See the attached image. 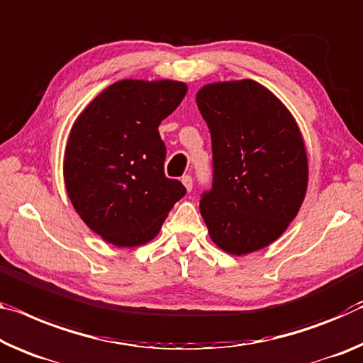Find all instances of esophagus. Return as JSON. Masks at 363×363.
<instances>
[{"label": "esophagus", "instance_id": "obj_1", "mask_svg": "<svg viewBox=\"0 0 363 363\" xmlns=\"http://www.w3.org/2000/svg\"><path fill=\"white\" fill-rule=\"evenodd\" d=\"M182 184L184 186H186V189L189 192L192 191V187H194V179H192V176L191 174H186V176H182Z\"/></svg>", "mask_w": 363, "mask_h": 363}]
</instances>
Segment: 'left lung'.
<instances>
[{
  "label": "left lung",
  "instance_id": "left-lung-1",
  "mask_svg": "<svg viewBox=\"0 0 363 363\" xmlns=\"http://www.w3.org/2000/svg\"><path fill=\"white\" fill-rule=\"evenodd\" d=\"M197 106L211 135L213 181L200 200L210 238L233 255L260 250L286 231L306 197L301 130L250 79L206 85Z\"/></svg>",
  "mask_w": 363,
  "mask_h": 363
}]
</instances>
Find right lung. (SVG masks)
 Wrapping results in <instances>:
<instances>
[{"instance_id":"add662e5","label":"right lung","mask_w":363,"mask_h":363,"mask_svg":"<svg viewBox=\"0 0 363 363\" xmlns=\"http://www.w3.org/2000/svg\"><path fill=\"white\" fill-rule=\"evenodd\" d=\"M186 94V84L174 80H121L74 123L65 157L67 195L106 242H148L186 195L181 181L164 174L166 147L158 132Z\"/></svg>"}]
</instances>
